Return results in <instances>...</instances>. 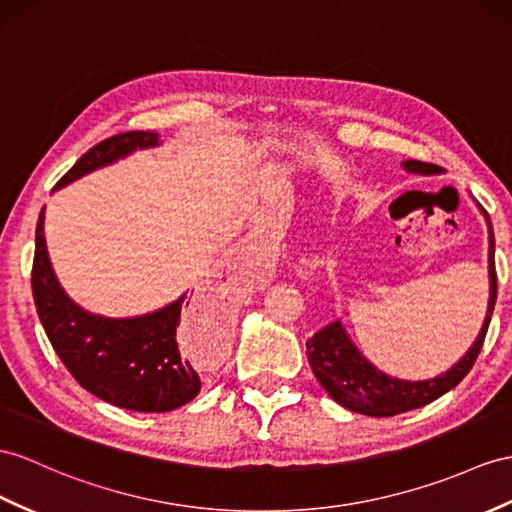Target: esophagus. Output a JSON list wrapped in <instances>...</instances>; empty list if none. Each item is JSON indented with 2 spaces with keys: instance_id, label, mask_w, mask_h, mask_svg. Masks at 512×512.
I'll list each match as a JSON object with an SVG mask.
<instances>
[{
  "instance_id": "obj_1",
  "label": "esophagus",
  "mask_w": 512,
  "mask_h": 512,
  "mask_svg": "<svg viewBox=\"0 0 512 512\" xmlns=\"http://www.w3.org/2000/svg\"><path fill=\"white\" fill-rule=\"evenodd\" d=\"M252 236H258V232H256V234H252Z\"/></svg>"
}]
</instances>
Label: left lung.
Returning a JSON list of instances; mask_svg holds the SVG:
<instances>
[{
    "instance_id": "8db88e82",
    "label": "left lung",
    "mask_w": 512,
    "mask_h": 512,
    "mask_svg": "<svg viewBox=\"0 0 512 512\" xmlns=\"http://www.w3.org/2000/svg\"><path fill=\"white\" fill-rule=\"evenodd\" d=\"M402 167L408 173H419V176H434L443 169L421 160H404ZM480 213L489 226V310L482 323L478 339L467 350V354L458 360L454 367L430 380H400L382 373L376 365L360 354L350 334L343 328V323L336 319L328 326H323L317 334L306 341V356L313 367V373L321 382L323 389L336 404L352 410V413L369 415V417H393L406 413V410L421 408L441 395L452 391L454 386L463 380L469 369L476 363V358L484 345L486 330H489L491 315L497 297V273H495V239L493 226L486 210L478 204Z\"/></svg>"
}]
</instances>
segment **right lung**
Instances as JSON below:
<instances>
[{"label": "right lung", "instance_id": "add662e5", "mask_svg": "<svg viewBox=\"0 0 512 512\" xmlns=\"http://www.w3.org/2000/svg\"><path fill=\"white\" fill-rule=\"evenodd\" d=\"M158 145L156 132L110 136L91 147L58 180L54 191L136 149ZM43 226L45 208L36 221L32 295L47 339L71 376L99 400L136 413H169L189 404L202 382L191 360L182 358L176 330L184 310H191V297L182 293L176 302L136 317L115 319L89 313L60 286L49 263Z\"/></svg>", "mask_w": 512, "mask_h": 512}]
</instances>
